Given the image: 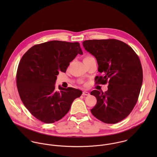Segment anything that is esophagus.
Masks as SVG:
<instances>
[{
    "label": "esophagus",
    "mask_w": 157,
    "mask_h": 157,
    "mask_svg": "<svg viewBox=\"0 0 157 157\" xmlns=\"http://www.w3.org/2000/svg\"><path fill=\"white\" fill-rule=\"evenodd\" d=\"M82 95H89L90 93L88 91H83L82 93Z\"/></svg>",
    "instance_id": "esophagus-1"
}]
</instances>
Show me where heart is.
<instances>
[{"instance_id": "obj_1", "label": "heart", "mask_w": 157, "mask_h": 157, "mask_svg": "<svg viewBox=\"0 0 157 157\" xmlns=\"http://www.w3.org/2000/svg\"><path fill=\"white\" fill-rule=\"evenodd\" d=\"M90 58H92V57H90V56H86V57H85V59H83V60H84L88 59H90Z\"/></svg>"}]
</instances>
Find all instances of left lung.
Returning <instances> with one entry per match:
<instances>
[{
	"mask_svg": "<svg viewBox=\"0 0 157 157\" xmlns=\"http://www.w3.org/2000/svg\"><path fill=\"white\" fill-rule=\"evenodd\" d=\"M83 45L95 57L102 74L95 77L96 84L109 83L105 92H90L97 98L91 113L103 123H117L129 115L137 102L143 83L139 57L131 46L117 39L88 40Z\"/></svg>",
	"mask_w": 157,
	"mask_h": 157,
	"instance_id": "1",
	"label": "left lung"
}]
</instances>
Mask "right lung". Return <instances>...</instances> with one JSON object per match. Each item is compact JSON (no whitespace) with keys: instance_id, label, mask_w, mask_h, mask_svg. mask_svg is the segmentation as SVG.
I'll return each instance as SVG.
<instances>
[{"instance_id":"obj_1","label":"right lung","mask_w":157,"mask_h":157,"mask_svg":"<svg viewBox=\"0 0 157 157\" xmlns=\"http://www.w3.org/2000/svg\"><path fill=\"white\" fill-rule=\"evenodd\" d=\"M83 54L78 42L52 40L36 45L23 56L16 83L23 105L39 120L52 123L62 118L73 101L82 94L73 88L56 90L57 75L65 72L77 55Z\"/></svg>"}]
</instances>
